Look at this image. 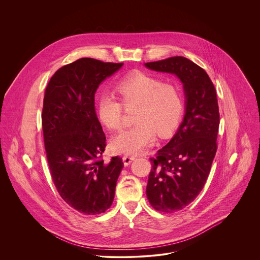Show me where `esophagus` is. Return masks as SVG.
I'll return each instance as SVG.
<instances>
[{"label":"esophagus","instance_id":"esophagus-1","mask_svg":"<svg viewBox=\"0 0 260 260\" xmlns=\"http://www.w3.org/2000/svg\"><path fill=\"white\" fill-rule=\"evenodd\" d=\"M135 159L134 156H130V155H124L123 156V162H124V165L125 166H128L133 160Z\"/></svg>","mask_w":260,"mask_h":260}]
</instances>
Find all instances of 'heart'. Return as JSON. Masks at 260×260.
I'll list each match as a JSON object with an SVG mask.
<instances>
[{
  "label": "heart",
  "instance_id": "1",
  "mask_svg": "<svg viewBox=\"0 0 260 260\" xmlns=\"http://www.w3.org/2000/svg\"><path fill=\"white\" fill-rule=\"evenodd\" d=\"M122 103L113 96L103 95L98 104V116L110 130L122 128L124 107L136 106L131 128L122 131L111 141L114 151L135 155L151 145L155 134L169 135L177 126L183 110L179 87L155 75L136 71L122 78L116 87Z\"/></svg>",
  "mask_w": 260,
  "mask_h": 260
}]
</instances>
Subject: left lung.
<instances>
[{
  "label": "left lung",
  "mask_w": 260,
  "mask_h": 260,
  "mask_svg": "<svg viewBox=\"0 0 260 260\" xmlns=\"http://www.w3.org/2000/svg\"><path fill=\"white\" fill-rule=\"evenodd\" d=\"M145 66L176 75L185 93L183 122L169 143L150 158L152 168L146 188L154 209L172 213L190 204L208 178L219 128L216 90L207 73L184 57L149 62Z\"/></svg>",
  "instance_id": "1"
}]
</instances>
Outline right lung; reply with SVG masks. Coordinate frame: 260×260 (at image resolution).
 <instances>
[{
	"mask_svg": "<svg viewBox=\"0 0 260 260\" xmlns=\"http://www.w3.org/2000/svg\"><path fill=\"white\" fill-rule=\"evenodd\" d=\"M122 66L82 58L57 70L45 91L42 127L53 182L66 203L87 215L110 208L124 165L119 156L104 162L106 136L95 112L97 88Z\"/></svg>",
	"mask_w": 260,
	"mask_h": 260,
	"instance_id": "obj_1",
	"label": "right lung"
}]
</instances>
